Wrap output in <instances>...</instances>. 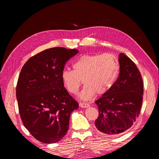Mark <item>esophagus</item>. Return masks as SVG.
<instances>
[{
	"mask_svg": "<svg viewBox=\"0 0 159 159\" xmlns=\"http://www.w3.org/2000/svg\"><path fill=\"white\" fill-rule=\"evenodd\" d=\"M90 106V105L88 103H80V107H82V108H86V107H89Z\"/></svg>",
	"mask_w": 159,
	"mask_h": 159,
	"instance_id": "1",
	"label": "esophagus"
}]
</instances>
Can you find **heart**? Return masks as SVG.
Wrapping results in <instances>:
<instances>
[{
    "mask_svg": "<svg viewBox=\"0 0 159 159\" xmlns=\"http://www.w3.org/2000/svg\"><path fill=\"white\" fill-rule=\"evenodd\" d=\"M71 66L73 70L62 71V81L70 93L76 94L82 80L85 86L80 97L84 100L90 99L95 93H106L117 80L120 70L117 57L112 54L83 55Z\"/></svg>",
    "mask_w": 159,
    "mask_h": 159,
    "instance_id": "1",
    "label": "heart"
}]
</instances>
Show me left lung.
<instances>
[{
	"mask_svg": "<svg viewBox=\"0 0 159 159\" xmlns=\"http://www.w3.org/2000/svg\"><path fill=\"white\" fill-rule=\"evenodd\" d=\"M120 73L116 81L95 103L99 116L95 125L105 135L127 131L136 121L143 103V82L134 62L125 54H119Z\"/></svg>",
	"mask_w": 159,
	"mask_h": 159,
	"instance_id": "left-lung-1",
	"label": "left lung"
}]
</instances>
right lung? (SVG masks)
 <instances>
[{
    "mask_svg": "<svg viewBox=\"0 0 159 159\" xmlns=\"http://www.w3.org/2000/svg\"><path fill=\"white\" fill-rule=\"evenodd\" d=\"M76 49L56 47L33 56L23 66L16 95L24 125L36 140L55 143L68 132L78 102L64 88L61 72Z\"/></svg>",
    "mask_w": 159,
    "mask_h": 159,
    "instance_id": "1",
    "label": "right lung"
}]
</instances>
